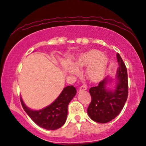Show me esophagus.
<instances>
[{
  "mask_svg": "<svg viewBox=\"0 0 146 146\" xmlns=\"http://www.w3.org/2000/svg\"><path fill=\"white\" fill-rule=\"evenodd\" d=\"M86 86H85V85H83V86H80V88H79V92H82V91H85V90H86Z\"/></svg>",
  "mask_w": 146,
  "mask_h": 146,
  "instance_id": "esophagus-1",
  "label": "esophagus"
}]
</instances>
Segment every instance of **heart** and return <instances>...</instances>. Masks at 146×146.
<instances>
[{"instance_id": "b5f03b06", "label": "heart", "mask_w": 146, "mask_h": 146, "mask_svg": "<svg viewBox=\"0 0 146 146\" xmlns=\"http://www.w3.org/2000/svg\"><path fill=\"white\" fill-rule=\"evenodd\" d=\"M108 63V59L96 49H92L82 54L70 66L69 72L77 74L80 69L86 67L85 76L92 82H98L104 76Z\"/></svg>"}]
</instances>
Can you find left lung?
<instances>
[{"mask_svg":"<svg viewBox=\"0 0 146 146\" xmlns=\"http://www.w3.org/2000/svg\"><path fill=\"white\" fill-rule=\"evenodd\" d=\"M117 58L119 66L116 77L119 83L115 90H107L108 78L100 82L98 86H93L89 90L92 101L87 112L90 119L96 122L105 123L115 119L120 113L127 99V71L119 53L117 54Z\"/></svg>","mask_w":146,"mask_h":146,"instance_id":"left-lung-1","label":"left lung"}]
</instances>
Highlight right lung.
I'll return each mask as SVG.
<instances>
[{"instance_id": "1", "label": "right lung", "mask_w": 146, "mask_h": 146, "mask_svg": "<svg viewBox=\"0 0 146 146\" xmlns=\"http://www.w3.org/2000/svg\"><path fill=\"white\" fill-rule=\"evenodd\" d=\"M76 94L73 85L67 86L54 102L40 110L27 108L20 98L24 111L37 125L48 130H56L64 125L68 114V106Z\"/></svg>"}]
</instances>
